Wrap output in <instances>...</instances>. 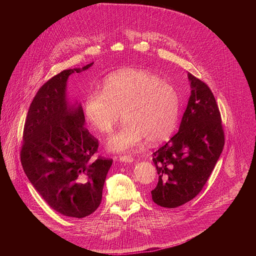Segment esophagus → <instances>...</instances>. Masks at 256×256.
<instances>
[{"instance_id":"34e87169","label":"esophagus","mask_w":256,"mask_h":256,"mask_svg":"<svg viewBox=\"0 0 256 256\" xmlns=\"http://www.w3.org/2000/svg\"><path fill=\"white\" fill-rule=\"evenodd\" d=\"M134 157H132V156H130V155H128V156H120L118 157V161H120V162H126V163H132V162H134Z\"/></svg>"}]
</instances>
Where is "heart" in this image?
I'll return each mask as SVG.
<instances>
[{"mask_svg":"<svg viewBox=\"0 0 256 256\" xmlns=\"http://www.w3.org/2000/svg\"><path fill=\"white\" fill-rule=\"evenodd\" d=\"M122 128L107 142V148L124 152L146 138L149 144L167 140L174 132L179 112L176 89L153 72L124 68L105 78L102 92L87 94L84 114L97 132H112L120 118Z\"/></svg>","mask_w":256,"mask_h":256,"instance_id":"obj_1","label":"heart"}]
</instances>
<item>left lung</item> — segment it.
I'll list each match as a JSON object with an SVG mask.
<instances>
[{"mask_svg":"<svg viewBox=\"0 0 256 256\" xmlns=\"http://www.w3.org/2000/svg\"><path fill=\"white\" fill-rule=\"evenodd\" d=\"M188 76L192 92L179 130L153 153L159 179L152 200L168 208L184 204L200 192L225 144L212 92L190 72Z\"/></svg>","mask_w":256,"mask_h":256,"instance_id":"obj_1","label":"left lung"}]
</instances>
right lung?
<instances>
[{"mask_svg":"<svg viewBox=\"0 0 256 256\" xmlns=\"http://www.w3.org/2000/svg\"><path fill=\"white\" fill-rule=\"evenodd\" d=\"M92 64L64 70L40 87L29 107L20 153L27 178L46 204L78 218L99 206L112 165V159H93L98 140L85 128L82 105L66 98L68 77Z\"/></svg>","mask_w":256,"mask_h":256,"instance_id":"obj_1","label":"right lung"}]
</instances>
